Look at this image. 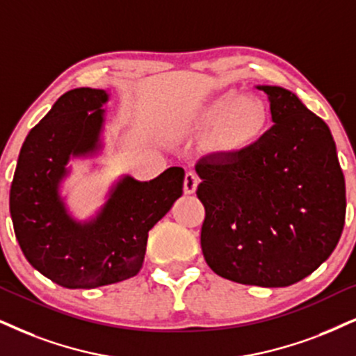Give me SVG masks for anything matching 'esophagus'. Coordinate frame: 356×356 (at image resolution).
<instances>
[{
    "label": "esophagus",
    "mask_w": 356,
    "mask_h": 356,
    "mask_svg": "<svg viewBox=\"0 0 356 356\" xmlns=\"http://www.w3.org/2000/svg\"><path fill=\"white\" fill-rule=\"evenodd\" d=\"M200 179L197 177V174L187 172L186 179H184V192L186 193H193L197 191V186H199Z\"/></svg>",
    "instance_id": "obj_1"
}]
</instances>
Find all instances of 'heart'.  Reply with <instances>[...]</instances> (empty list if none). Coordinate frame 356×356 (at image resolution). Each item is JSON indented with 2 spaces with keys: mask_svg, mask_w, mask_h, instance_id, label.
<instances>
[{
  "mask_svg": "<svg viewBox=\"0 0 356 356\" xmlns=\"http://www.w3.org/2000/svg\"><path fill=\"white\" fill-rule=\"evenodd\" d=\"M269 124V110L258 97H241L235 90L211 98L179 121L187 136H205L207 146L222 154L248 149Z\"/></svg>",
  "mask_w": 356,
  "mask_h": 356,
  "instance_id": "heart-1",
  "label": "heart"
}]
</instances>
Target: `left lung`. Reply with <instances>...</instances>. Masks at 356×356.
I'll return each mask as SVG.
<instances>
[{"label": "left lung", "mask_w": 356, "mask_h": 356, "mask_svg": "<svg viewBox=\"0 0 356 356\" xmlns=\"http://www.w3.org/2000/svg\"><path fill=\"white\" fill-rule=\"evenodd\" d=\"M273 126L248 149L200 157L202 253L240 284L286 287L314 273L345 225V179L325 121L294 93L261 85Z\"/></svg>", "instance_id": "left-lung-1"}]
</instances>
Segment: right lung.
Here are the masks:
<instances>
[{"label":"right lung","mask_w":356,"mask_h":356,"mask_svg":"<svg viewBox=\"0 0 356 356\" xmlns=\"http://www.w3.org/2000/svg\"><path fill=\"white\" fill-rule=\"evenodd\" d=\"M108 93L74 88L54 103L21 147L10 192L13 227L22 253L40 274L69 289H93L136 276L147 233L182 195V168L149 182L116 184L97 218L79 223L58 195L74 156L98 149Z\"/></svg>","instance_id":"add662e5"}]
</instances>
